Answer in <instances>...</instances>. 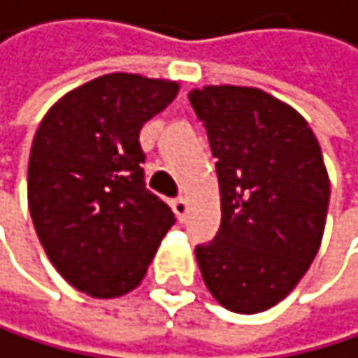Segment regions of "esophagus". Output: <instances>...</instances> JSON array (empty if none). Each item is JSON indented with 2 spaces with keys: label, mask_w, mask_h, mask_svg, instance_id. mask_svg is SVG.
<instances>
[{
  "label": "esophagus",
  "mask_w": 358,
  "mask_h": 358,
  "mask_svg": "<svg viewBox=\"0 0 358 358\" xmlns=\"http://www.w3.org/2000/svg\"><path fill=\"white\" fill-rule=\"evenodd\" d=\"M173 212H175V216L179 218V221H185V214H188V203H185V199H175L173 201Z\"/></svg>",
  "instance_id": "1"
}]
</instances>
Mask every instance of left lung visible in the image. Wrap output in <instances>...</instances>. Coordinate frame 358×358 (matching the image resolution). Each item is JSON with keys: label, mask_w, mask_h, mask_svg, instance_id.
<instances>
[{"label": "left lung", "mask_w": 358, "mask_h": 358, "mask_svg": "<svg viewBox=\"0 0 358 358\" xmlns=\"http://www.w3.org/2000/svg\"><path fill=\"white\" fill-rule=\"evenodd\" d=\"M208 131L221 188V229L196 247L214 299L254 315L282 302L322 245L330 179L308 122L258 87L188 94Z\"/></svg>", "instance_id": "obj_1"}]
</instances>
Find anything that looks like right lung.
Wrapping results in <instances>:
<instances>
[{"mask_svg":"<svg viewBox=\"0 0 358 358\" xmlns=\"http://www.w3.org/2000/svg\"><path fill=\"white\" fill-rule=\"evenodd\" d=\"M179 94L177 80L104 74L56 100L36 129L28 208L54 269L96 299L140 287L175 214L144 185V122Z\"/></svg>","mask_w":358,"mask_h":358,"instance_id":"obj_1","label":"right lung"}]
</instances>
